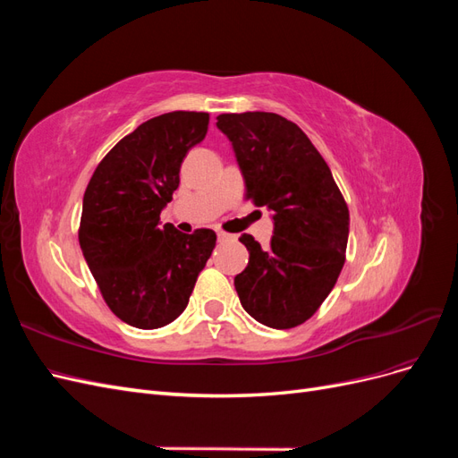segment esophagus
<instances>
[{
    "instance_id": "esophagus-1",
    "label": "esophagus",
    "mask_w": 458,
    "mask_h": 458,
    "mask_svg": "<svg viewBox=\"0 0 458 458\" xmlns=\"http://www.w3.org/2000/svg\"><path fill=\"white\" fill-rule=\"evenodd\" d=\"M217 239H219V242H229V241H234V234L225 233V231H217Z\"/></svg>"
}]
</instances>
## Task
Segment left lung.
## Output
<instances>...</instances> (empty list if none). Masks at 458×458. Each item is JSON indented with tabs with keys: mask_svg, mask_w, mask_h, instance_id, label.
<instances>
[{
	"mask_svg": "<svg viewBox=\"0 0 458 458\" xmlns=\"http://www.w3.org/2000/svg\"><path fill=\"white\" fill-rule=\"evenodd\" d=\"M244 175V199L273 212L267 248L252 234L234 276L246 313L271 328L306 323L335 288L345 261L350 210L325 158L294 122L275 113L219 114Z\"/></svg>",
	"mask_w": 458,
	"mask_h": 458,
	"instance_id": "1",
	"label": "left lung"
}]
</instances>
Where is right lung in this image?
I'll use <instances>...</instances> for the list:
<instances>
[{
  "label": "right lung",
  "instance_id": "1",
  "mask_svg": "<svg viewBox=\"0 0 458 458\" xmlns=\"http://www.w3.org/2000/svg\"><path fill=\"white\" fill-rule=\"evenodd\" d=\"M210 114L175 110L143 122L97 165L81 206L78 241L106 306L135 328H160L183 313L216 248L212 229L160 225L179 168Z\"/></svg>",
  "mask_w": 458,
  "mask_h": 458
}]
</instances>
